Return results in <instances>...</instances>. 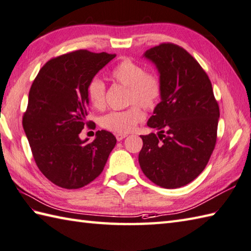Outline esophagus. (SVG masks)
<instances>
[{
    "instance_id": "obj_1",
    "label": "esophagus",
    "mask_w": 251,
    "mask_h": 251,
    "mask_svg": "<svg viewBox=\"0 0 251 251\" xmlns=\"http://www.w3.org/2000/svg\"><path fill=\"white\" fill-rule=\"evenodd\" d=\"M127 135L126 134H124V133H117L116 134V139L117 141H122L124 139H126Z\"/></svg>"
}]
</instances>
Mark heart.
<instances>
[{
  "label": "heart",
  "instance_id": "b5f03b06",
  "mask_svg": "<svg viewBox=\"0 0 251 251\" xmlns=\"http://www.w3.org/2000/svg\"><path fill=\"white\" fill-rule=\"evenodd\" d=\"M110 78L127 88L129 92L126 94V103L132 104V106L125 110L108 112L101 117L100 124L104 129L111 132L129 133L144 119L140 105L145 109L156 107L162 91L161 81L156 74L146 73L144 66L131 59L119 61L110 70ZM86 95L94 108H103L106 100L104 81L97 76L90 80L86 86Z\"/></svg>",
  "mask_w": 251,
  "mask_h": 251
}]
</instances>
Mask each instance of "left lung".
I'll use <instances>...</instances> for the list:
<instances>
[{"label":"left lung","instance_id":"1","mask_svg":"<svg viewBox=\"0 0 251 251\" xmlns=\"http://www.w3.org/2000/svg\"><path fill=\"white\" fill-rule=\"evenodd\" d=\"M162 91L147 126L159 132L141 135L139 162L156 185L177 188L201 175L217 142L219 105L207 74L183 48L162 43L147 50Z\"/></svg>","mask_w":251,"mask_h":251}]
</instances>
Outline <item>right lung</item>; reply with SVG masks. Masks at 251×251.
<instances>
[{"label": "right lung", "instance_id": "right-lung-1", "mask_svg": "<svg viewBox=\"0 0 251 251\" xmlns=\"http://www.w3.org/2000/svg\"><path fill=\"white\" fill-rule=\"evenodd\" d=\"M115 54L86 50L52 58L40 69L29 92L23 126L40 171L55 185L75 190L99 176L116 145L112 133L96 132L93 142L79 134L86 125V86Z\"/></svg>", "mask_w": 251, "mask_h": 251}]
</instances>
